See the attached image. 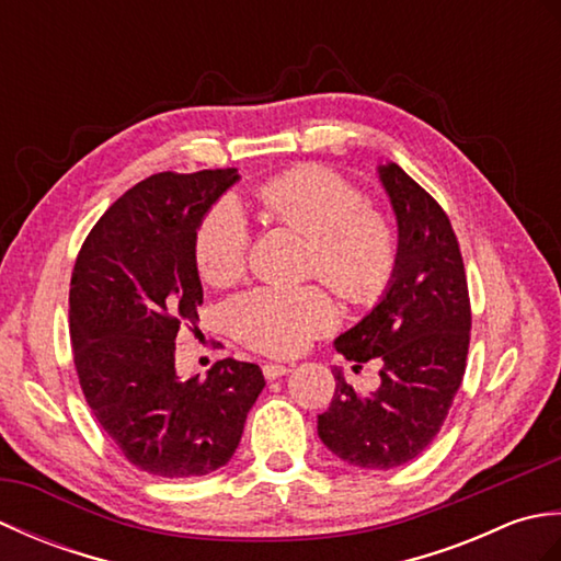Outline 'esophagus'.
Here are the masks:
<instances>
[{
  "label": "esophagus",
  "mask_w": 561,
  "mask_h": 561,
  "mask_svg": "<svg viewBox=\"0 0 561 561\" xmlns=\"http://www.w3.org/2000/svg\"><path fill=\"white\" fill-rule=\"evenodd\" d=\"M291 371V366H287V364H262V374H265V378L267 380H274V378H282V376H287Z\"/></svg>",
  "instance_id": "obj_1"
}]
</instances>
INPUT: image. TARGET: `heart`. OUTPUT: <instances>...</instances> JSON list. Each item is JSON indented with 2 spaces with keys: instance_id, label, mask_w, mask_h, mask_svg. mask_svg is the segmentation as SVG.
Returning a JSON list of instances; mask_svg holds the SVG:
<instances>
[{
  "instance_id": "obj_1",
  "label": "heart",
  "mask_w": 561,
  "mask_h": 561,
  "mask_svg": "<svg viewBox=\"0 0 561 561\" xmlns=\"http://www.w3.org/2000/svg\"><path fill=\"white\" fill-rule=\"evenodd\" d=\"M257 202L274 224L308 238L306 270L342 299L374 304L398 267V236L383 211L364 205L362 190L328 165L308 163L257 187ZM253 231L241 207L224 199L202 217L195 262L214 287L233 284L248 267ZM233 332L253 350L296 354L337 325V306L320 287H262L229 306Z\"/></svg>"
}]
</instances>
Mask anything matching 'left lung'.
<instances>
[{"mask_svg":"<svg viewBox=\"0 0 561 561\" xmlns=\"http://www.w3.org/2000/svg\"><path fill=\"white\" fill-rule=\"evenodd\" d=\"M398 217V267L383 299L335 340L354 368L376 359L378 390L362 396L335 368L318 436L356 468L390 470L432 444L468 366L470 294L444 207L398 163L378 169Z\"/></svg>","mask_w":561,"mask_h":561,"instance_id":"8db88e82","label":"left lung"}]
</instances>
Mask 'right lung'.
<instances>
[{
  "label": "right lung",
  "mask_w": 561,
  "mask_h": 561,
  "mask_svg": "<svg viewBox=\"0 0 561 561\" xmlns=\"http://www.w3.org/2000/svg\"><path fill=\"white\" fill-rule=\"evenodd\" d=\"M236 169L157 173L113 202L69 284L79 386L123 456L157 478H202L231 460L265 388L257 364L221 359L178 378L175 335L197 323L195 233Z\"/></svg>",
  "instance_id": "1"
}]
</instances>
